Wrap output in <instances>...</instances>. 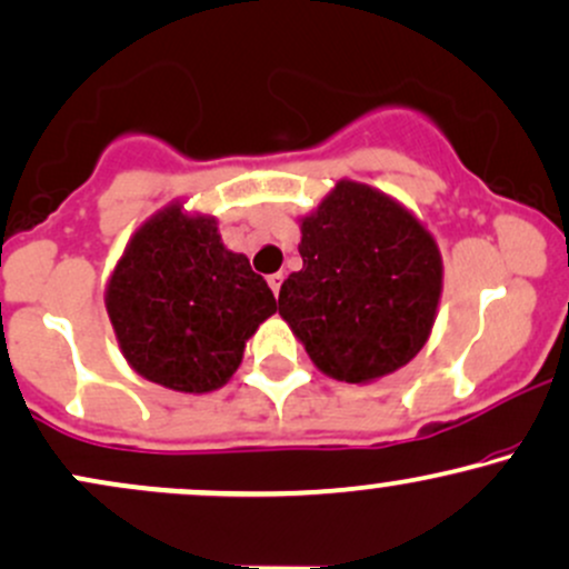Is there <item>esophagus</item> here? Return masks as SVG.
<instances>
[{
  "label": "esophagus",
  "instance_id": "34e87169",
  "mask_svg": "<svg viewBox=\"0 0 569 569\" xmlns=\"http://www.w3.org/2000/svg\"><path fill=\"white\" fill-rule=\"evenodd\" d=\"M267 283H270V289H272V293H280V286H283V272H276V276H270L267 278Z\"/></svg>",
  "mask_w": 569,
  "mask_h": 569
}]
</instances>
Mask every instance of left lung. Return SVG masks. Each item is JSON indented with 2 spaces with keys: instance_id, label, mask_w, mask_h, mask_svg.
Wrapping results in <instances>:
<instances>
[{
  "instance_id": "1",
  "label": "left lung",
  "mask_w": 569,
  "mask_h": 569,
  "mask_svg": "<svg viewBox=\"0 0 569 569\" xmlns=\"http://www.w3.org/2000/svg\"><path fill=\"white\" fill-rule=\"evenodd\" d=\"M302 270L280 286L278 312L307 356L339 382L407 367L428 342L441 299V253L401 202L337 181L302 219Z\"/></svg>"
}]
</instances>
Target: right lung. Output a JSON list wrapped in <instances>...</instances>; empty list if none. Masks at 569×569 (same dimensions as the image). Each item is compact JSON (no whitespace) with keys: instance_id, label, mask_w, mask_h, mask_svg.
I'll return each instance as SVG.
<instances>
[{"instance_id":"right-lung-1","label":"right lung","mask_w":569,"mask_h":569,"mask_svg":"<svg viewBox=\"0 0 569 569\" xmlns=\"http://www.w3.org/2000/svg\"><path fill=\"white\" fill-rule=\"evenodd\" d=\"M122 356L143 380L208 393L234 375L246 339L276 312V297L243 253L221 243L213 217L179 202L143 221L107 286Z\"/></svg>"}]
</instances>
